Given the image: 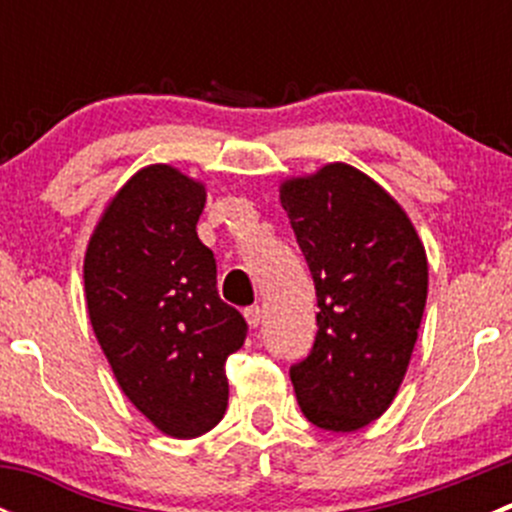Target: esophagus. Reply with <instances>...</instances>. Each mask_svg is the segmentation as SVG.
Masks as SVG:
<instances>
[{"label":"esophagus","mask_w":512,"mask_h":512,"mask_svg":"<svg viewBox=\"0 0 512 512\" xmlns=\"http://www.w3.org/2000/svg\"><path fill=\"white\" fill-rule=\"evenodd\" d=\"M245 319L252 329H257V324H260V319H262V309L257 307V304H252V307L245 309Z\"/></svg>","instance_id":"1"}]
</instances>
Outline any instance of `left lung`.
<instances>
[{
    "label": "left lung",
    "instance_id": "8db88e82",
    "mask_svg": "<svg viewBox=\"0 0 512 512\" xmlns=\"http://www.w3.org/2000/svg\"><path fill=\"white\" fill-rule=\"evenodd\" d=\"M314 289L317 339L289 369L299 409L324 431L369 426L394 401L428 294L426 250L409 215L347 163L280 188Z\"/></svg>",
    "mask_w": 512,
    "mask_h": 512
}]
</instances>
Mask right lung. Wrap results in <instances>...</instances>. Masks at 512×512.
<instances>
[{
	"instance_id": "right-lung-1",
	"label": "right lung",
	"mask_w": 512,
	"mask_h": 512,
	"mask_svg": "<svg viewBox=\"0 0 512 512\" xmlns=\"http://www.w3.org/2000/svg\"><path fill=\"white\" fill-rule=\"evenodd\" d=\"M205 185L156 163L108 203L84 260L86 307L113 376L165 436L195 438L227 409L225 361L247 322L218 294L200 242Z\"/></svg>"
}]
</instances>
